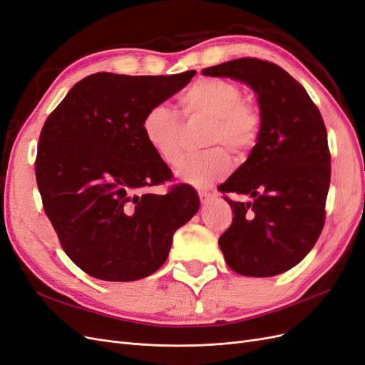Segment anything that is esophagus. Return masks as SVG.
Masks as SVG:
<instances>
[{
  "label": "esophagus",
  "instance_id": "esophagus-1",
  "mask_svg": "<svg viewBox=\"0 0 365 365\" xmlns=\"http://www.w3.org/2000/svg\"><path fill=\"white\" fill-rule=\"evenodd\" d=\"M200 200L202 205H207L210 201L213 200V195L208 193V192H200Z\"/></svg>",
  "mask_w": 365,
  "mask_h": 365
}]
</instances>
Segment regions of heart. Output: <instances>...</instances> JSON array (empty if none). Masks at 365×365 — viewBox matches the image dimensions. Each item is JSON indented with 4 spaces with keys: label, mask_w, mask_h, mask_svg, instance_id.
Wrapping results in <instances>:
<instances>
[{
    "label": "heart",
    "mask_w": 365,
    "mask_h": 365,
    "mask_svg": "<svg viewBox=\"0 0 365 365\" xmlns=\"http://www.w3.org/2000/svg\"><path fill=\"white\" fill-rule=\"evenodd\" d=\"M240 86L231 81L207 77L195 82L181 96V111L187 120H210L207 146L225 145L236 155H244L259 138L260 115L244 101ZM182 123L168 105L152 106L141 120V134L149 148L165 164L181 161ZM231 160L225 149L215 148L202 155L187 158L178 169V178L195 189H208L225 178Z\"/></svg>",
    "instance_id": "b5f03b06"
}]
</instances>
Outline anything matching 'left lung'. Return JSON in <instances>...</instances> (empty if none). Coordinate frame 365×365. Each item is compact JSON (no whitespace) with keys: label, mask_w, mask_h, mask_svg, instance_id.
I'll use <instances>...</instances> for the list:
<instances>
[{"label":"left lung","mask_w":365,"mask_h":365,"mask_svg":"<svg viewBox=\"0 0 365 365\" xmlns=\"http://www.w3.org/2000/svg\"><path fill=\"white\" fill-rule=\"evenodd\" d=\"M201 73L244 82L257 97L256 146L219 185L252 201L227 200L235 217L219 248L235 272L272 277L300 263L324 225L330 153L323 117L304 88L272 62L242 58Z\"/></svg>","instance_id":"8db88e82"}]
</instances>
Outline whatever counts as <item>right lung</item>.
I'll return each instance as SVG.
<instances>
[{"label": "right lung", "instance_id": "1", "mask_svg": "<svg viewBox=\"0 0 365 365\" xmlns=\"http://www.w3.org/2000/svg\"><path fill=\"white\" fill-rule=\"evenodd\" d=\"M97 73L77 82L42 128L36 182L67 256L91 277L134 282L163 267L175 231L196 215L190 185L155 195L172 172L141 134V120L192 81Z\"/></svg>", "mask_w": 365, "mask_h": 365}]
</instances>
